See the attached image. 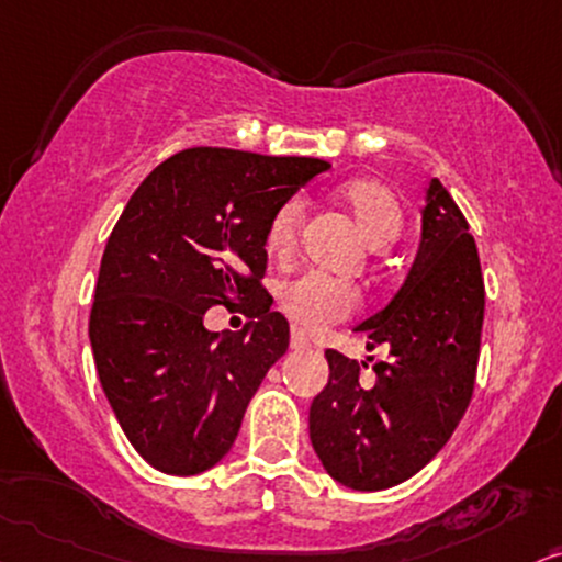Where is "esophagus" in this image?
Returning a JSON list of instances; mask_svg holds the SVG:
<instances>
[{
  "instance_id": "obj_1",
  "label": "esophagus",
  "mask_w": 562,
  "mask_h": 562,
  "mask_svg": "<svg viewBox=\"0 0 562 562\" xmlns=\"http://www.w3.org/2000/svg\"><path fill=\"white\" fill-rule=\"evenodd\" d=\"M290 347H293V350H305V347H308V337H305V331L297 329V326H293V334H290Z\"/></svg>"
}]
</instances>
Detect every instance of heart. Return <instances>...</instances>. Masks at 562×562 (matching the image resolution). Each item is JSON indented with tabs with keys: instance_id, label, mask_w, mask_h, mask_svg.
Here are the masks:
<instances>
[{
	"instance_id": "obj_1",
	"label": "heart",
	"mask_w": 562,
	"mask_h": 562,
	"mask_svg": "<svg viewBox=\"0 0 562 562\" xmlns=\"http://www.w3.org/2000/svg\"><path fill=\"white\" fill-rule=\"evenodd\" d=\"M339 196L352 212L355 223L371 246H386L400 238L404 228L402 202L392 187L375 179H355L339 189ZM303 199L293 196L282 202L269 220L267 228V251L272 257H288L297 244L303 225ZM282 308L301 324L303 329L322 331L326 326L342 322L358 305V293L345 280L329 277L316 269H303L285 277L277 288Z\"/></svg>"
}]
</instances>
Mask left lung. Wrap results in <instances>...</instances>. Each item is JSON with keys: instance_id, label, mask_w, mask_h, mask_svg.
I'll return each instance as SVG.
<instances>
[{"instance_id": "left-lung-1", "label": "left lung", "mask_w": 562, "mask_h": 562, "mask_svg": "<svg viewBox=\"0 0 562 562\" xmlns=\"http://www.w3.org/2000/svg\"><path fill=\"white\" fill-rule=\"evenodd\" d=\"M482 316L485 285L470 223L430 179L420 246L402 288L355 326L368 350L386 345L389 358L366 384L359 368L367 363L326 350L329 383L311 404L308 430L329 477L373 493L409 480L443 449L470 407Z\"/></svg>"}]
</instances>
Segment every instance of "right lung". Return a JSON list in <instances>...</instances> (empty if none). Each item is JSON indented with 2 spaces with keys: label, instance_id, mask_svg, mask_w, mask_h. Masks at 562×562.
I'll return each instance as SVG.
<instances>
[{
  "label": "right lung",
  "instance_id": "1",
  "mask_svg": "<svg viewBox=\"0 0 562 562\" xmlns=\"http://www.w3.org/2000/svg\"><path fill=\"white\" fill-rule=\"evenodd\" d=\"M318 158L191 147L139 183L111 231L90 311L98 379L130 443L158 472L191 477L231 451L244 412L290 345L269 311V220L324 173ZM246 304L244 333L203 326Z\"/></svg>",
  "mask_w": 562,
  "mask_h": 562
}]
</instances>
